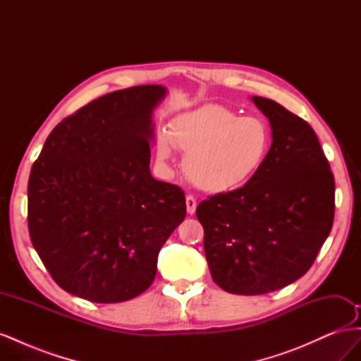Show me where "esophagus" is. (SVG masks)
Instances as JSON below:
<instances>
[{"label": "esophagus", "instance_id": "34e87169", "mask_svg": "<svg viewBox=\"0 0 361 361\" xmlns=\"http://www.w3.org/2000/svg\"><path fill=\"white\" fill-rule=\"evenodd\" d=\"M195 207H197V200H195L192 195H187V211L188 214H194L195 212Z\"/></svg>", "mask_w": 361, "mask_h": 361}]
</instances>
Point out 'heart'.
Here are the masks:
<instances>
[{
    "label": "heart",
    "mask_w": 361,
    "mask_h": 361,
    "mask_svg": "<svg viewBox=\"0 0 361 361\" xmlns=\"http://www.w3.org/2000/svg\"><path fill=\"white\" fill-rule=\"evenodd\" d=\"M271 146L265 120L238 117L221 105H203L174 117L169 130H158L157 159L166 166L178 147L183 170L199 188L227 192L243 187L264 164Z\"/></svg>",
    "instance_id": "heart-1"
}]
</instances>
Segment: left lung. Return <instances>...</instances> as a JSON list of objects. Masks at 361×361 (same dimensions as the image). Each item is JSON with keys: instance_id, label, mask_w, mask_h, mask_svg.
Masks as SVG:
<instances>
[{"instance_id": "obj_1", "label": "left lung", "mask_w": 361, "mask_h": 361, "mask_svg": "<svg viewBox=\"0 0 361 361\" xmlns=\"http://www.w3.org/2000/svg\"><path fill=\"white\" fill-rule=\"evenodd\" d=\"M251 101L272 143L243 188L203 200L195 215L212 280L236 295H260L302 277L334 220V176L312 126L276 101Z\"/></svg>"}]
</instances>
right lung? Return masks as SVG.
<instances>
[{
  "label": "right lung",
  "instance_id": "1",
  "mask_svg": "<svg viewBox=\"0 0 361 361\" xmlns=\"http://www.w3.org/2000/svg\"><path fill=\"white\" fill-rule=\"evenodd\" d=\"M162 85H135L80 108L52 129L28 180V231L57 285L122 302L157 276L161 247L187 215L178 185L150 174L152 111Z\"/></svg>",
  "mask_w": 361,
  "mask_h": 361
}]
</instances>
